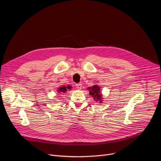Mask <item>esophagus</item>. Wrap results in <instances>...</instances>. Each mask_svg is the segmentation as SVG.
Listing matches in <instances>:
<instances>
[{"label": "esophagus", "instance_id": "34e87169", "mask_svg": "<svg viewBox=\"0 0 161 161\" xmlns=\"http://www.w3.org/2000/svg\"><path fill=\"white\" fill-rule=\"evenodd\" d=\"M76 88H77L78 89H79V90L81 89V87H82L81 83H77V84H76Z\"/></svg>", "mask_w": 161, "mask_h": 161}]
</instances>
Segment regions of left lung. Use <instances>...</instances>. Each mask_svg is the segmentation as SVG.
<instances>
[{
	"instance_id": "obj_1",
	"label": "left lung",
	"mask_w": 161,
	"mask_h": 161,
	"mask_svg": "<svg viewBox=\"0 0 161 161\" xmlns=\"http://www.w3.org/2000/svg\"><path fill=\"white\" fill-rule=\"evenodd\" d=\"M88 89L89 91V94L92 96H93L94 99L96 100V101H100V103H101L102 99V96L101 95V92H100V87L97 85H94L92 87H88Z\"/></svg>"
}]
</instances>
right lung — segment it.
<instances>
[{
	"mask_svg": "<svg viewBox=\"0 0 161 161\" xmlns=\"http://www.w3.org/2000/svg\"><path fill=\"white\" fill-rule=\"evenodd\" d=\"M71 86H61L58 89V92H59V94H62V93H65L66 91L68 90V89H71Z\"/></svg>",
	"mask_w": 161,
	"mask_h": 161,
	"instance_id": "obj_1",
	"label": "right lung"
}]
</instances>
